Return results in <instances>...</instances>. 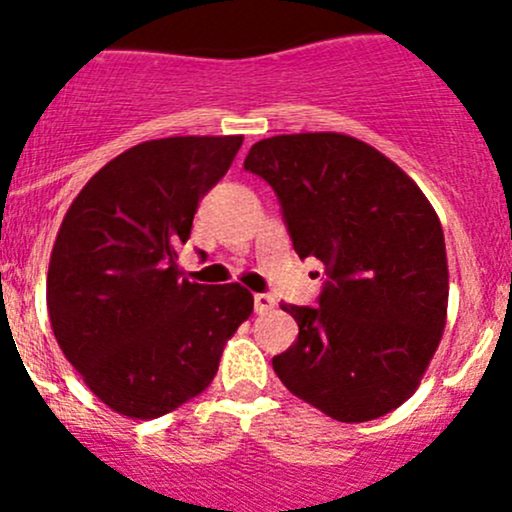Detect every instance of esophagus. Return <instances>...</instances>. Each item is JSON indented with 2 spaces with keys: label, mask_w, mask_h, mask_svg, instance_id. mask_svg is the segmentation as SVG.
Segmentation results:
<instances>
[{
  "label": "esophagus",
  "mask_w": 512,
  "mask_h": 512,
  "mask_svg": "<svg viewBox=\"0 0 512 512\" xmlns=\"http://www.w3.org/2000/svg\"><path fill=\"white\" fill-rule=\"evenodd\" d=\"M277 299L272 294H255V311L257 314H267V311L274 309Z\"/></svg>",
  "instance_id": "obj_1"
}]
</instances>
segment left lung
<instances>
[{
	"label": "left lung",
	"mask_w": 512,
	"mask_h": 512,
	"mask_svg": "<svg viewBox=\"0 0 512 512\" xmlns=\"http://www.w3.org/2000/svg\"><path fill=\"white\" fill-rule=\"evenodd\" d=\"M245 171L274 188L294 250L326 270L319 306L282 304L299 336L272 368L338 422L410 400L449 304L444 230L419 186L370 144L338 132L252 144Z\"/></svg>",
	"instance_id": "obj_1"
}]
</instances>
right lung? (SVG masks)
<instances>
[{"instance_id": "right-lung-1", "label": "right lung", "mask_w": 512, "mask_h": 512, "mask_svg": "<svg viewBox=\"0 0 512 512\" xmlns=\"http://www.w3.org/2000/svg\"><path fill=\"white\" fill-rule=\"evenodd\" d=\"M242 137H166L127 149L83 186L53 242V336L100 402L157 419L201 395L252 314L240 284L181 279L176 250Z\"/></svg>"}]
</instances>
